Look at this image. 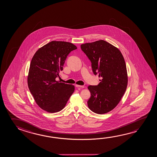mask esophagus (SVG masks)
Masks as SVG:
<instances>
[{"instance_id": "34e87169", "label": "esophagus", "mask_w": 157, "mask_h": 157, "mask_svg": "<svg viewBox=\"0 0 157 157\" xmlns=\"http://www.w3.org/2000/svg\"><path fill=\"white\" fill-rule=\"evenodd\" d=\"M75 87H82V88H84V86H83V85H75Z\"/></svg>"}]
</instances>
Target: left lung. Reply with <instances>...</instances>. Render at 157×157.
<instances>
[{"mask_svg": "<svg viewBox=\"0 0 157 157\" xmlns=\"http://www.w3.org/2000/svg\"><path fill=\"white\" fill-rule=\"evenodd\" d=\"M91 62L94 74H98L100 82L90 85L91 97L87 101L90 110L98 114L112 111L126 91L128 77L126 63L121 51L103 40L81 45Z\"/></svg>", "mask_w": 157, "mask_h": 157, "instance_id": "8db88e82", "label": "left lung"}]
</instances>
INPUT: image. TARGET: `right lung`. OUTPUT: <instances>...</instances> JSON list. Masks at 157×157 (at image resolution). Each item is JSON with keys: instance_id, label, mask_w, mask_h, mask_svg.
Segmentation results:
<instances>
[{"instance_id": "obj_1", "label": "right lung", "mask_w": 157, "mask_h": 157, "mask_svg": "<svg viewBox=\"0 0 157 157\" xmlns=\"http://www.w3.org/2000/svg\"><path fill=\"white\" fill-rule=\"evenodd\" d=\"M77 46L70 42L52 41L36 51L31 60L27 83L39 107L49 113L64 108L75 86L56 80L67 55Z\"/></svg>"}]
</instances>
